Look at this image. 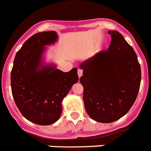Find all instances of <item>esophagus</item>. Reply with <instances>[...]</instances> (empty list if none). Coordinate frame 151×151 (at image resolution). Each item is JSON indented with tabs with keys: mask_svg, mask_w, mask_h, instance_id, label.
<instances>
[{
	"mask_svg": "<svg viewBox=\"0 0 151 151\" xmlns=\"http://www.w3.org/2000/svg\"><path fill=\"white\" fill-rule=\"evenodd\" d=\"M82 69H78V77L80 78V77L82 76Z\"/></svg>",
	"mask_w": 151,
	"mask_h": 151,
	"instance_id": "obj_1",
	"label": "esophagus"
}]
</instances>
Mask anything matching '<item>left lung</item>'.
I'll return each mask as SVG.
<instances>
[{"mask_svg":"<svg viewBox=\"0 0 151 151\" xmlns=\"http://www.w3.org/2000/svg\"><path fill=\"white\" fill-rule=\"evenodd\" d=\"M111 41L102 50L82 62L80 78L86 112L101 123L125 115L137 99L141 71L137 54L118 31L109 30Z\"/></svg>","mask_w":151,"mask_h":151,"instance_id":"8db88e82","label":"left lung"}]
</instances>
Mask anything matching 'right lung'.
I'll use <instances>...</instances> for the list:
<instances>
[{
    "label": "right lung",
    "instance_id": "1",
    "mask_svg": "<svg viewBox=\"0 0 151 151\" xmlns=\"http://www.w3.org/2000/svg\"><path fill=\"white\" fill-rule=\"evenodd\" d=\"M58 39L55 31L37 33L17 52L11 74L15 104L26 119L40 125H50L60 118L62 101L78 82L77 69L63 73L54 64L44 65L46 46Z\"/></svg>",
    "mask_w": 151,
    "mask_h": 151
}]
</instances>
